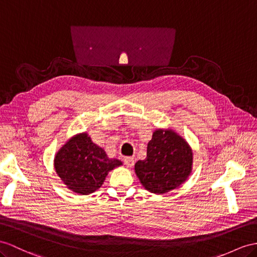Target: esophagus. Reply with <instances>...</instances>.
I'll use <instances>...</instances> for the list:
<instances>
[{"label": "esophagus", "mask_w": 257, "mask_h": 257, "mask_svg": "<svg viewBox=\"0 0 257 257\" xmlns=\"http://www.w3.org/2000/svg\"><path fill=\"white\" fill-rule=\"evenodd\" d=\"M123 163L127 167H133L135 164V159L131 156H126V157H123Z\"/></svg>", "instance_id": "esophagus-1"}]
</instances>
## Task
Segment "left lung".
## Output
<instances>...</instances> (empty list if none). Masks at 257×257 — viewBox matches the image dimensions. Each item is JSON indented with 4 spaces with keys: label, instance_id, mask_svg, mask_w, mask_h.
Masks as SVG:
<instances>
[{
    "label": "left lung",
    "instance_id": "8db88e82",
    "mask_svg": "<svg viewBox=\"0 0 257 257\" xmlns=\"http://www.w3.org/2000/svg\"><path fill=\"white\" fill-rule=\"evenodd\" d=\"M193 154L188 142L172 129H157L148 143L147 159L138 161L136 174L155 194L178 188L192 172Z\"/></svg>",
    "mask_w": 257,
    "mask_h": 257
}]
</instances>
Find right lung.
I'll return each mask as SVG.
<instances>
[{
	"label": "right lung",
	"instance_id": "add662e5",
	"mask_svg": "<svg viewBox=\"0 0 257 257\" xmlns=\"http://www.w3.org/2000/svg\"><path fill=\"white\" fill-rule=\"evenodd\" d=\"M120 165V161L108 159L105 151L92 142L87 133L70 138L54 157L55 172L63 183L81 195L96 191L108 172Z\"/></svg>",
	"mask_w": 257,
	"mask_h": 257
}]
</instances>
